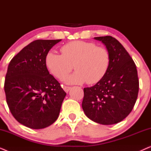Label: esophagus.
I'll list each match as a JSON object with an SVG mask.
<instances>
[{"label":"esophagus","mask_w":151,"mask_h":151,"mask_svg":"<svg viewBox=\"0 0 151 151\" xmlns=\"http://www.w3.org/2000/svg\"><path fill=\"white\" fill-rule=\"evenodd\" d=\"M63 88L66 93H68V92H69V91L71 89V87H70V86H67L65 85H63Z\"/></svg>","instance_id":"1"}]
</instances>
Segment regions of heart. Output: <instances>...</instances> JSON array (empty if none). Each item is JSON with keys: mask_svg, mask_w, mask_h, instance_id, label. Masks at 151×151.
<instances>
[{"mask_svg": "<svg viewBox=\"0 0 151 151\" xmlns=\"http://www.w3.org/2000/svg\"><path fill=\"white\" fill-rule=\"evenodd\" d=\"M60 51L62 54L49 51L45 64L50 73L60 80L70 73L74 65L76 71L65 79L68 84H96L108 71L111 62L109 51L94 42L73 41L62 47Z\"/></svg>", "mask_w": 151, "mask_h": 151, "instance_id": "heart-1", "label": "heart"}]
</instances>
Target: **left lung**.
<instances>
[{
  "mask_svg": "<svg viewBox=\"0 0 151 151\" xmlns=\"http://www.w3.org/2000/svg\"><path fill=\"white\" fill-rule=\"evenodd\" d=\"M104 44L111 62L104 78L84 88L82 106L90 119L100 124L122 121L133 110L139 91L136 65L122 45L112 36L94 38Z\"/></svg>",
  "mask_w": 151,
  "mask_h": 151,
  "instance_id": "left-lung-1",
  "label": "left lung"
}]
</instances>
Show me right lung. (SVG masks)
Returning <instances> with one entry per match:
<instances>
[{
    "mask_svg": "<svg viewBox=\"0 0 151 151\" xmlns=\"http://www.w3.org/2000/svg\"><path fill=\"white\" fill-rule=\"evenodd\" d=\"M61 40H36L10 61L5 89L10 112L21 124L41 129L58 117L66 93L47 69L45 57Z\"/></svg>",
    "mask_w": 151,
    "mask_h": 151,
    "instance_id": "add662e5",
    "label": "right lung"
}]
</instances>
